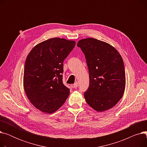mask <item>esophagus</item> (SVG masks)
<instances>
[{
	"label": "esophagus",
	"mask_w": 147,
	"mask_h": 147,
	"mask_svg": "<svg viewBox=\"0 0 147 147\" xmlns=\"http://www.w3.org/2000/svg\"><path fill=\"white\" fill-rule=\"evenodd\" d=\"M78 85H79L78 83V82H76L73 85V88H77L78 87Z\"/></svg>",
	"instance_id": "esophagus-1"
}]
</instances>
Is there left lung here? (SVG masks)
Segmentation results:
<instances>
[{
  "label": "left lung",
  "instance_id": "8db88e82",
  "mask_svg": "<svg viewBox=\"0 0 147 147\" xmlns=\"http://www.w3.org/2000/svg\"><path fill=\"white\" fill-rule=\"evenodd\" d=\"M77 46L85 55L89 86L84 94L88 104L98 112L109 110L124 94V63L117 50L109 43L94 38L80 40Z\"/></svg>",
  "mask_w": 147,
  "mask_h": 147
}]
</instances>
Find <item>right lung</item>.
<instances>
[{
  "label": "right lung",
  "instance_id": "right-lung-1",
  "mask_svg": "<svg viewBox=\"0 0 147 147\" xmlns=\"http://www.w3.org/2000/svg\"><path fill=\"white\" fill-rule=\"evenodd\" d=\"M75 45L74 40L51 38L36 45L27 57L23 87L31 104L43 113L55 112L69 94L62 74L64 61Z\"/></svg>",
  "mask_w": 147,
  "mask_h": 147
}]
</instances>
